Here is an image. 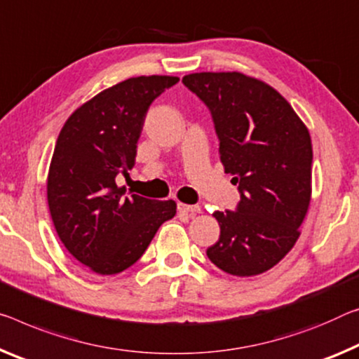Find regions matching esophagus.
<instances>
[{"mask_svg": "<svg viewBox=\"0 0 359 359\" xmlns=\"http://www.w3.org/2000/svg\"><path fill=\"white\" fill-rule=\"evenodd\" d=\"M177 209H179V212H184L187 215H195V214L201 212L200 206H190V204H185V203H179Z\"/></svg>", "mask_w": 359, "mask_h": 359, "instance_id": "obj_1", "label": "esophagus"}]
</instances>
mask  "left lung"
I'll use <instances>...</instances> for the list:
<instances>
[{"instance_id": "1", "label": "left lung", "mask_w": 359, "mask_h": 359, "mask_svg": "<svg viewBox=\"0 0 359 359\" xmlns=\"http://www.w3.org/2000/svg\"><path fill=\"white\" fill-rule=\"evenodd\" d=\"M212 115L220 161L241 200L215 210L219 241L206 254L235 276L275 266L299 240L311 198V139L291 104L269 84L240 72L182 78Z\"/></svg>"}]
</instances>
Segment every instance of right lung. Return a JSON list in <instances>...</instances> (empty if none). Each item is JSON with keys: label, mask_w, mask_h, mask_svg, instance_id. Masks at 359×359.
Segmentation results:
<instances>
[{"label": "right lung", "mask_w": 359, "mask_h": 359, "mask_svg": "<svg viewBox=\"0 0 359 359\" xmlns=\"http://www.w3.org/2000/svg\"><path fill=\"white\" fill-rule=\"evenodd\" d=\"M177 76H137L102 90L67 119L48 174V204L67 251L99 275L137 262L177 204L130 195L116 185L137 155L151 102Z\"/></svg>", "instance_id": "add662e5"}]
</instances>
